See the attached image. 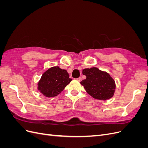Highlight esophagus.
Returning <instances> with one entry per match:
<instances>
[{"label": "esophagus", "instance_id": "1", "mask_svg": "<svg viewBox=\"0 0 148 148\" xmlns=\"http://www.w3.org/2000/svg\"><path fill=\"white\" fill-rule=\"evenodd\" d=\"M78 82H81L82 81V78L81 77H79V78H78L77 79Z\"/></svg>", "mask_w": 148, "mask_h": 148}]
</instances>
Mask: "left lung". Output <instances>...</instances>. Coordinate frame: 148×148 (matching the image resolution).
<instances>
[{"label":"left lung","mask_w":148,"mask_h":148,"mask_svg":"<svg viewBox=\"0 0 148 148\" xmlns=\"http://www.w3.org/2000/svg\"><path fill=\"white\" fill-rule=\"evenodd\" d=\"M86 78L80 82L85 90L93 98L99 100L109 99L115 92V83L110 75L96 67L83 70Z\"/></svg>","instance_id":"8db88e82"}]
</instances>
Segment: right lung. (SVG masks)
<instances>
[{"label":"right lung","mask_w":148,"mask_h":148,"mask_svg":"<svg viewBox=\"0 0 148 148\" xmlns=\"http://www.w3.org/2000/svg\"><path fill=\"white\" fill-rule=\"evenodd\" d=\"M71 80L66 70L53 66L42 74L38 83V89L46 97H54L63 91Z\"/></svg>","instance_id":"obj_1"}]
</instances>
